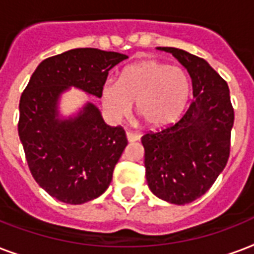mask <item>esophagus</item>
Segmentation results:
<instances>
[{
    "instance_id": "34e87169",
    "label": "esophagus",
    "mask_w": 254,
    "mask_h": 254,
    "mask_svg": "<svg viewBox=\"0 0 254 254\" xmlns=\"http://www.w3.org/2000/svg\"><path fill=\"white\" fill-rule=\"evenodd\" d=\"M126 136H127V140L128 141L139 140V135H137L136 132H132V131H127V132H126Z\"/></svg>"
}]
</instances>
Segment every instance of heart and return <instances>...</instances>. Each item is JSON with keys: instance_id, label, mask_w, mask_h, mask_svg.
<instances>
[{"instance_id": "1", "label": "heart", "mask_w": 254, "mask_h": 254, "mask_svg": "<svg viewBox=\"0 0 254 254\" xmlns=\"http://www.w3.org/2000/svg\"><path fill=\"white\" fill-rule=\"evenodd\" d=\"M190 96V80L183 68L147 60L123 70L121 79L105 80L100 99L107 117L119 122L136 111L147 126L162 128L178 121Z\"/></svg>"}]
</instances>
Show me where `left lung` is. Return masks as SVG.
Instances as JSON below:
<instances>
[{"label": "left lung", "instance_id": "obj_1", "mask_svg": "<svg viewBox=\"0 0 254 254\" xmlns=\"http://www.w3.org/2000/svg\"><path fill=\"white\" fill-rule=\"evenodd\" d=\"M171 53L190 72L193 99L178 122L141 136L151 192L184 205L205 193L227 166L235 111L227 82L207 61L182 49Z\"/></svg>", "mask_w": 254, "mask_h": 254}]
</instances>
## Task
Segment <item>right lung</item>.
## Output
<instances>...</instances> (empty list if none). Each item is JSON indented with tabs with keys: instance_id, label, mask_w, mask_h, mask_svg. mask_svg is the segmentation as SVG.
Instances as JSON below:
<instances>
[{
	"instance_id": "1",
	"label": "right lung",
	"mask_w": 254,
	"mask_h": 254,
	"mask_svg": "<svg viewBox=\"0 0 254 254\" xmlns=\"http://www.w3.org/2000/svg\"><path fill=\"white\" fill-rule=\"evenodd\" d=\"M128 58L99 49H72L42 61L19 100L18 135L34 180L66 204H83L103 193L127 145L123 127H111L87 103L79 115L58 119V98L78 87L100 98L109 71Z\"/></svg>"
}]
</instances>
